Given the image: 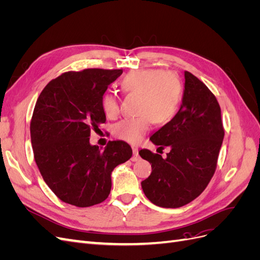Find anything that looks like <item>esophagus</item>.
<instances>
[{"label": "esophagus", "mask_w": 260, "mask_h": 260, "mask_svg": "<svg viewBox=\"0 0 260 260\" xmlns=\"http://www.w3.org/2000/svg\"><path fill=\"white\" fill-rule=\"evenodd\" d=\"M132 152H133V156H132V161H138L140 156H139V149L137 147H133L132 148Z\"/></svg>", "instance_id": "1"}]
</instances>
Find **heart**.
I'll return each instance as SVG.
<instances>
[{
  "mask_svg": "<svg viewBox=\"0 0 260 260\" xmlns=\"http://www.w3.org/2000/svg\"><path fill=\"white\" fill-rule=\"evenodd\" d=\"M121 88L127 93L139 94L138 117L125 118L118 122L115 136L138 144L142 141L153 122L167 123L172 120L178 111L182 96V85L179 78L170 72L160 69L133 70L123 77ZM102 107L109 118H116L120 113L119 99L113 92H107L102 99Z\"/></svg>",
  "mask_w": 260,
  "mask_h": 260,
  "instance_id": "1",
  "label": "heart"
}]
</instances>
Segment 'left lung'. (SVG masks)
<instances>
[{"instance_id": "obj_1", "label": "left lung", "mask_w": 260, "mask_h": 260, "mask_svg": "<svg viewBox=\"0 0 260 260\" xmlns=\"http://www.w3.org/2000/svg\"><path fill=\"white\" fill-rule=\"evenodd\" d=\"M179 112L149 140L158 148L168 146L162 158L148 149L140 156L152 164V174L141 182L156 206L178 208L198 198L215 174L224 130L216 96L191 73H184Z\"/></svg>"}]
</instances>
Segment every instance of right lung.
I'll use <instances>...</instances> for the list:
<instances>
[{"label": "right lung", "instance_id": "1", "mask_svg": "<svg viewBox=\"0 0 260 260\" xmlns=\"http://www.w3.org/2000/svg\"><path fill=\"white\" fill-rule=\"evenodd\" d=\"M121 69L68 72L48 83L39 96L30 123L35 160L57 198L77 207L104 202L112 172L131 158L124 141H109L104 149L90 144L91 130L106 121L102 99Z\"/></svg>", "mask_w": 260, "mask_h": 260}]
</instances>
